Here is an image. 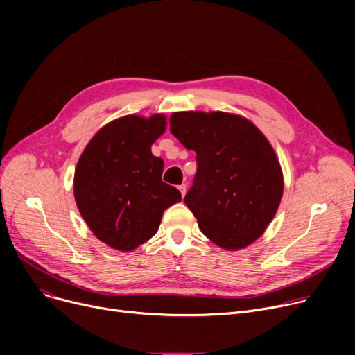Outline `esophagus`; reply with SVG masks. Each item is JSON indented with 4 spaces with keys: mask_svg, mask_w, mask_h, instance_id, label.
<instances>
[{
    "mask_svg": "<svg viewBox=\"0 0 355 355\" xmlns=\"http://www.w3.org/2000/svg\"><path fill=\"white\" fill-rule=\"evenodd\" d=\"M178 190H180L181 196L184 197V196H185V193H187V185H185V184H181V185H180V187H178Z\"/></svg>",
    "mask_w": 355,
    "mask_h": 355,
    "instance_id": "34e87169",
    "label": "esophagus"
}]
</instances>
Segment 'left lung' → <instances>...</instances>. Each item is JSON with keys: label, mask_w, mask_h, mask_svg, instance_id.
Returning a JSON list of instances; mask_svg holds the SVG:
<instances>
[{"label": "left lung", "mask_w": 355, "mask_h": 355, "mask_svg": "<svg viewBox=\"0 0 355 355\" xmlns=\"http://www.w3.org/2000/svg\"><path fill=\"white\" fill-rule=\"evenodd\" d=\"M171 134L196 153L197 173L184 202L202 234L237 250L263 234L284 193V175L266 137L226 112H175Z\"/></svg>", "instance_id": "1"}]
</instances>
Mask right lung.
I'll list each match as a JSON object with an SVG mask.
<instances>
[{
	"instance_id": "obj_1",
	"label": "right lung",
	"mask_w": 355,
	"mask_h": 355,
	"mask_svg": "<svg viewBox=\"0 0 355 355\" xmlns=\"http://www.w3.org/2000/svg\"><path fill=\"white\" fill-rule=\"evenodd\" d=\"M166 118L128 115L98 130L74 171V200L99 240L130 252L151 239L164 211L181 193L162 181L164 161L151 145L165 132Z\"/></svg>"
}]
</instances>
